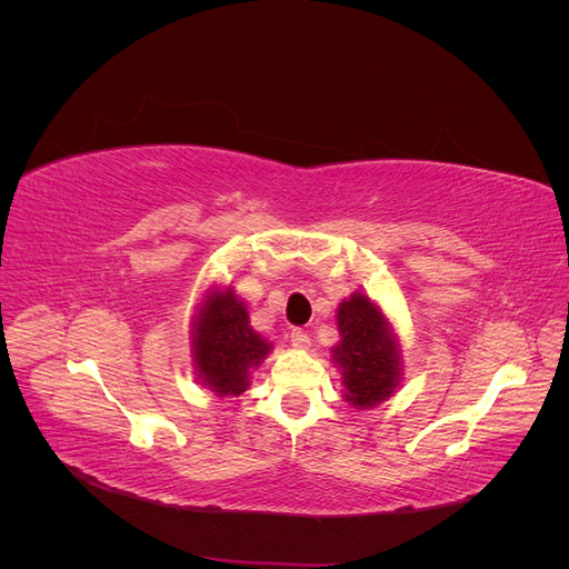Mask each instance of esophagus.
<instances>
[{
    "mask_svg": "<svg viewBox=\"0 0 569 569\" xmlns=\"http://www.w3.org/2000/svg\"><path fill=\"white\" fill-rule=\"evenodd\" d=\"M289 341H291V347H295V349H301V351H306L308 347H311V337H308V335H306V332H301V330H291Z\"/></svg>",
    "mask_w": 569,
    "mask_h": 569,
    "instance_id": "esophagus-1",
    "label": "esophagus"
}]
</instances>
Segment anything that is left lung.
Returning a JSON list of instances; mask_svg holds the SVG:
<instances>
[{
    "label": "left lung",
    "instance_id": "left-lung-1",
    "mask_svg": "<svg viewBox=\"0 0 569 569\" xmlns=\"http://www.w3.org/2000/svg\"><path fill=\"white\" fill-rule=\"evenodd\" d=\"M337 327L332 363L341 372L343 401L368 410L391 399L403 380V358L399 335L382 306L353 291L337 308Z\"/></svg>",
    "mask_w": 569,
    "mask_h": 569
}]
</instances>
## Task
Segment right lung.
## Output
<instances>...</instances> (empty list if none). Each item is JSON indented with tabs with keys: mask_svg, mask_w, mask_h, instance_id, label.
<instances>
[{
	"mask_svg": "<svg viewBox=\"0 0 569 569\" xmlns=\"http://www.w3.org/2000/svg\"><path fill=\"white\" fill-rule=\"evenodd\" d=\"M192 368L216 396L244 393L251 372L263 366L272 343L249 325V308L232 287L209 284L192 316Z\"/></svg>",
	"mask_w": 569,
	"mask_h": 569,
	"instance_id": "add662e5",
	"label": "right lung"
}]
</instances>
